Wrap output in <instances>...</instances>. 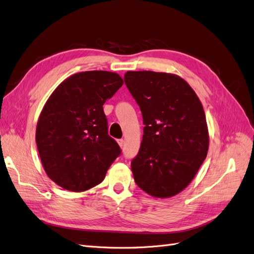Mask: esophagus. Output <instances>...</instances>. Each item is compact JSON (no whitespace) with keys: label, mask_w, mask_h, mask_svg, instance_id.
<instances>
[{"label":"esophagus","mask_w":254,"mask_h":254,"mask_svg":"<svg viewBox=\"0 0 254 254\" xmlns=\"http://www.w3.org/2000/svg\"><path fill=\"white\" fill-rule=\"evenodd\" d=\"M118 143H119V145H120V147L121 148H123V147H124V140H123V139H121V140H118Z\"/></svg>","instance_id":"esophagus-1"}]
</instances>
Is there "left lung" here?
Returning a JSON list of instances; mask_svg holds the SVG:
<instances>
[{
  "label": "left lung",
  "mask_w": 254,
  "mask_h": 254,
  "mask_svg": "<svg viewBox=\"0 0 254 254\" xmlns=\"http://www.w3.org/2000/svg\"><path fill=\"white\" fill-rule=\"evenodd\" d=\"M124 80L145 125L131 161L134 181L153 197H172L189 186L206 157L209 132L202 105L177 75L127 72Z\"/></svg>",
  "instance_id": "1"
}]
</instances>
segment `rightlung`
Instances as JSON below:
<instances>
[{
    "mask_svg": "<svg viewBox=\"0 0 254 254\" xmlns=\"http://www.w3.org/2000/svg\"><path fill=\"white\" fill-rule=\"evenodd\" d=\"M123 83L117 73H77L61 82L44 105L37 148L45 172L61 188L83 191L97 186L121 155L108 134L103 105Z\"/></svg>",
    "mask_w": 254,
    "mask_h": 254,
    "instance_id": "obj_1",
    "label": "right lung"
}]
</instances>
